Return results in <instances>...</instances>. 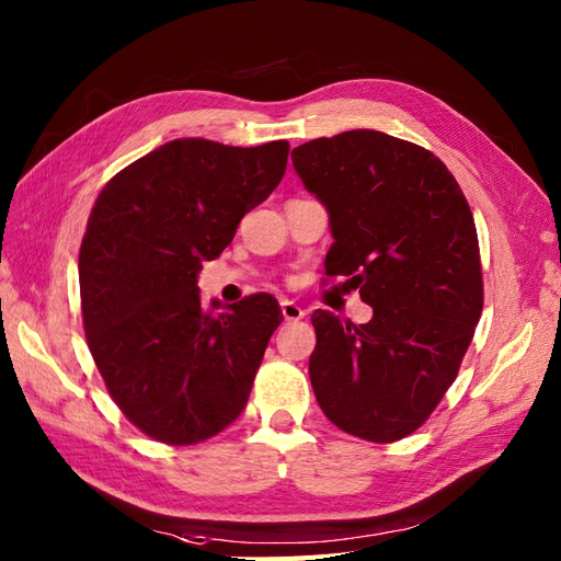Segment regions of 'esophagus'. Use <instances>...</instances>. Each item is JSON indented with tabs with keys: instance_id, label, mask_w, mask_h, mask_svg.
Returning a JSON list of instances; mask_svg holds the SVG:
<instances>
[{
	"instance_id": "34e87169",
	"label": "esophagus",
	"mask_w": 561,
	"mask_h": 561,
	"mask_svg": "<svg viewBox=\"0 0 561 561\" xmlns=\"http://www.w3.org/2000/svg\"><path fill=\"white\" fill-rule=\"evenodd\" d=\"M282 316H284V320H289V323H291V320H301L304 316H306V311H304V308L299 306V304H296V301H289V299H282Z\"/></svg>"
}]
</instances>
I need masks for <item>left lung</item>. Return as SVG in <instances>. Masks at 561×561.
Returning <instances> with one entry per match:
<instances>
[{
  "label": "left lung",
  "mask_w": 561,
  "mask_h": 561,
  "mask_svg": "<svg viewBox=\"0 0 561 561\" xmlns=\"http://www.w3.org/2000/svg\"><path fill=\"white\" fill-rule=\"evenodd\" d=\"M291 161L330 214L325 274L374 308L364 325L311 316L316 400L342 432L400 440L446 396L482 316L470 205L432 151L376 129L306 141Z\"/></svg>",
  "instance_id": "obj_1"
}]
</instances>
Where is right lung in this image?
<instances>
[{"mask_svg": "<svg viewBox=\"0 0 561 561\" xmlns=\"http://www.w3.org/2000/svg\"><path fill=\"white\" fill-rule=\"evenodd\" d=\"M287 159L284 139L250 149L173 139L113 175L91 209L83 332L117 408L161 444H199L245 408L279 304L253 294L211 313L197 274L279 185Z\"/></svg>", "mask_w": 561, "mask_h": 561, "instance_id": "obj_1", "label": "right lung"}]
</instances>
